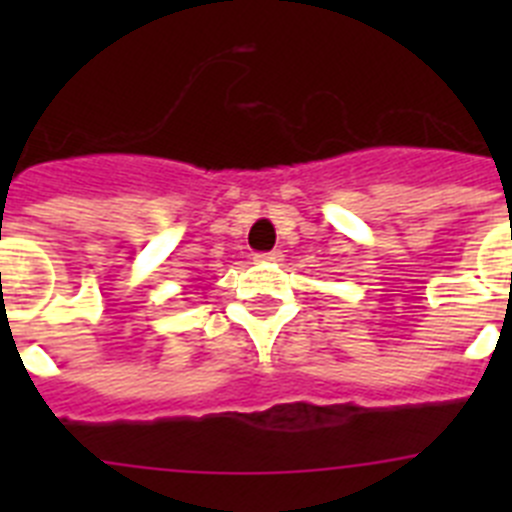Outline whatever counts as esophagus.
Here are the masks:
<instances>
[{
	"instance_id": "esophagus-1",
	"label": "esophagus",
	"mask_w": 512,
	"mask_h": 512,
	"mask_svg": "<svg viewBox=\"0 0 512 512\" xmlns=\"http://www.w3.org/2000/svg\"><path fill=\"white\" fill-rule=\"evenodd\" d=\"M253 259L259 261V264H277V261L284 259L282 251H269V253H256Z\"/></svg>"
}]
</instances>
